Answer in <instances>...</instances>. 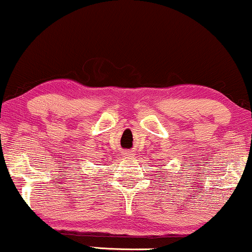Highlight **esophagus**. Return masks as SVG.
I'll list each match as a JSON object with an SVG mask.
<instances>
[{
	"label": "esophagus",
	"instance_id": "obj_1",
	"mask_svg": "<svg viewBox=\"0 0 252 252\" xmlns=\"http://www.w3.org/2000/svg\"><path fill=\"white\" fill-rule=\"evenodd\" d=\"M132 155H134V154H132L131 152H126V153H124V156H126V158H131Z\"/></svg>",
	"mask_w": 252,
	"mask_h": 252
}]
</instances>
